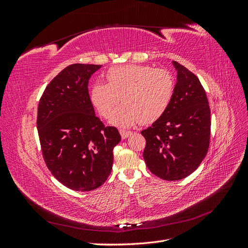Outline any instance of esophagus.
Segmentation results:
<instances>
[{
	"label": "esophagus",
	"mask_w": 248,
	"mask_h": 248,
	"mask_svg": "<svg viewBox=\"0 0 248 248\" xmlns=\"http://www.w3.org/2000/svg\"><path fill=\"white\" fill-rule=\"evenodd\" d=\"M119 131H120V134H121L122 139H127L131 134V131L126 130V129H120Z\"/></svg>",
	"instance_id": "obj_1"
}]
</instances>
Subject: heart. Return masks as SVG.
<instances>
[{
  "mask_svg": "<svg viewBox=\"0 0 248 248\" xmlns=\"http://www.w3.org/2000/svg\"><path fill=\"white\" fill-rule=\"evenodd\" d=\"M106 78L108 84L92 86L90 99L102 117L109 118L121 97L124 104L110 118L120 126L155 122L169 108L175 92L171 74L152 66H115L107 71Z\"/></svg>",
  "mask_w": 248,
  "mask_h": 248,
  "instance_id": "1",
  "label": "heart"
}]
</instances>
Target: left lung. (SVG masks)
<instances>
[{"mask_svg": "<svg viewBox=\"0 0 248 248\" xmlns=\"http://www.w3.org/2000/svg\"><path fill=\"white\" fill-rule=\"evenodd\" d=\"M177 84L164 115L142 130L145 162L150 171L176 181L196 170L208 152L211 119L207 95L196 74L172 61Z\"/></svg>", "mask_w": 248, "mask_h": 248, "instance_id": "8db88e82", "label": "left lung"}]
</instances>
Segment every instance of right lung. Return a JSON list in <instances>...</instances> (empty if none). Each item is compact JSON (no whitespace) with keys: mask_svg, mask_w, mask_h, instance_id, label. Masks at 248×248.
<instances>
[{"mask_svg":"<svg viewBox=\"0 0 248 248\" xmlns=\"http://www.w3.org/2000/svg\"><path fill=\"white\" fill-rule=\"evenodd\" d=\"M101 65L72 64L44 90L37 129L43 159L54 177L77 191L98 188L108 178L121 136L95 115L88 82Z\"/></svg>","mask_w":248,"mask_h":248,"instance_id":"1","label":"right lung"}]
</instances>
